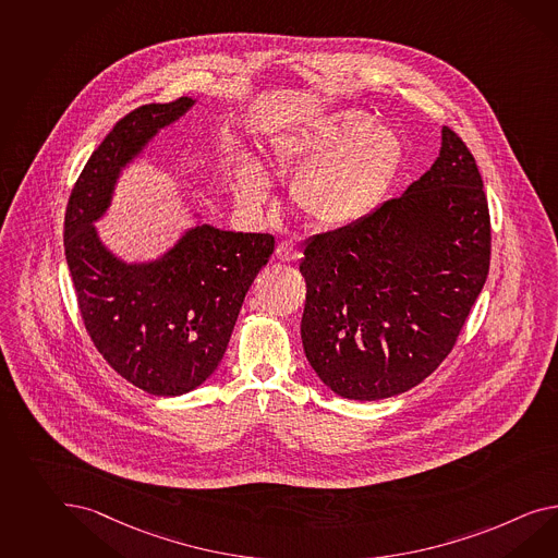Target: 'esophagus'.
I'll use <instances>...</instances> for the list:
<instances>
[{
  "label": "esophagus",
  "instance_id": "obj_1",
  "mask_svg": "<svg viewBox=\"0 0 558 558\" xmlns=\"http://www.w3.org/2000/svg\"><path fill=\"white\" fill-rule=\"evenodd\" d=\"M275 255L279 260H283V263H289V260H298L301 257V251L295 246V244L291 243H281L277 246V251H275Z\"/></svg>",
  "mask_w": 558,
  "mask_h": 558
}]
</instances>
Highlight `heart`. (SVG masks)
<instances>
[{"instance_id": "b5f03b06", "label": "heart", "mask_w": 558, "mask_h": 558, "mask_svg": "<svg viewBox=\"0 0 558 558\" xmlns=\"http://www.w3.org/2000/svg\"><path fill=\"white\" fill-rule=\"evenodd\" d=\"M265 161L275 172L293 173L289 196L315 227L343 229L366 218L383 202L399 170V137L374 125L360 109L272 131L265 140ZM236 194L248 208L269 196V182L255 159L234 154Z\"/></svg>"}]
</instances>
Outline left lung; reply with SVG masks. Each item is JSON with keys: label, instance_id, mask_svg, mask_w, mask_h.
<instances>
[{"label": "left lung", "instance_id": "left-lung-1", "mask_svg": "<svg viewBox=\"0 0 558 558\" xmlns=\"http://www.w3.org/2000/svg\"><path fill=\"white\" fill-rule=\"evenodd\" d=\"M489 244L482 175L444 128L439 158L402 196L305 243L301 342L319 380L350 400L423 383L484 289Z\"/></svg>", "mask_w": 558, "mask_h": 558}]
</instances>
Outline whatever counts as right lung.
Listing matches in <instances>:
<instances>
[{"mask_svg":"<svg viewBox=\"0 0 558 558\" xmlns=\"http://www.w3.org/2000/svg\"><path fill=\"white\" fill-rule=\"evenodd\" d=\"M196 102L180 97L125 114L86 161L64 216V253L90 340L117 374L156 397L186 395L213 376L275 248L271 234L201 220L151 260L128 263L100 241L95 222L123 170Z\"/></svg>","mask_w":558,"mask_h":558,"instance_id":"obj_1","label":"right lung"}]
</instances>
